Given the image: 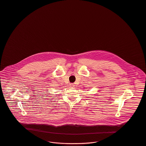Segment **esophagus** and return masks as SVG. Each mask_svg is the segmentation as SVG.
Returning <instances> with one entry per match:
<instances>
[{
  "label": "esophagus",
  "mask_w": 146,
  "mask_h": 146,
  "mask_svg": "<svg viewBox=\"0 0 146 146\" xmlns=\"http://www.w3.org/2000/svg\"><path fill=\"white\" fill-rule=\"evenodd\" d=\"M69 86H70V87H71V88H74V85L73 84H70Z\"/></svg>",
  "instance_id": "1"
}]
</instances>
